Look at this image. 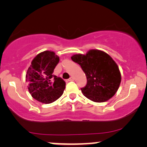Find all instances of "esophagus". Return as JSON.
<instances>
[{
    "instance_id": "1",
    "label": "esophagus",
    "mask_w": 147,
    "mask_h": 147,
    "mask_svg": "<svg viewBox=\"0 0 147 147\" xmlns=\"http://www.w3.org/2000/svg\"><path fill=\"white\" fill-rule=\"evenodd\" d=\"M74 80V77H70V78L69 79V81H73Z\"/></svg>"
}]
</instances>
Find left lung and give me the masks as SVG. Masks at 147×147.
<instances>
[{
    "label": "left lung",
    "instance_id": "8db88e82",
    "mask_svg": "<svg viewBox=\"0 0 147 147\" xmlns=\"http://www.w3.org/2000/svg\"><path fill=\"white\" fill-rule=\"evenodd\" d=\"M71 60L80 65L87 76V84L81 89L86 98L103 102L114 96L120 87L121 74L109 55L100 50L91 49L85 55H74Z\"/></svg>",
    "mask_w": 147,
    "mask_h": 147
}]
</instances>
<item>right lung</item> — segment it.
<instances>
[{
	"label": "right lung",
	"instance_id": "1",
	"mask_svg": "<svg viewBox=\"0 0 147 147\" xmlns=\"http://www.w3.org/2000/svg\"><path fill=\"white\" fill-rule=\"evenodd\" d=\"M59 60V56L53 51H42L33 59L27 69L26 81L29 91L40 102L50 104L63 94L66 83L61 78L53 75Z\"/></svg>",
	"mask_w": 147,
	"mask_h": 147
}]
</instances>
